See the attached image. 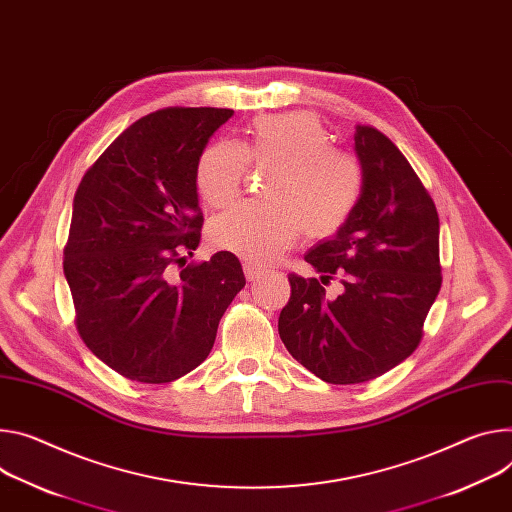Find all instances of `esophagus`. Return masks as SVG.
Returning <instances> with one entry per match:
<instances>
[{
    "mask_svg": "<svg viewBox=\"0 0 512 512\" xmlns=\"http://www.w3.org/2000/svg\"><path fill=\"white\" fill-rule=\"evenodd\" d=\"M243 271H245L247 282H255V280H259V275H261V269H257V267L249 265V263H245V265H243Z\"/></svg>",
    "mask_w": 512,
    "mask_h": 512,
    "instance_id": "1",
    "label": "esophagus"
}]
</instances>
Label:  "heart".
<instances>
[{
	"label": "heart",
	"instance_id": "heart-1",
	"mask_svg": "<svg viewBox=\"0 0 512 512\" xmlns=\"http://www.w3.org/2000/svg\"><path fill=\"white\" fill-rule=\"evenodd\" d=\"M247 163L269 167L263 202H243L216 216L210 243L249 265H267L298 237H329L353 214L363 192L355 157L331 149V136L308 112L259 116L239 145H208L196 165L200 198L214 208L239 196Z\"/></svg>",
	"mask_w": 512,
	"mask_h": 512
}]
</instances>
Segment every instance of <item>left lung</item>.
I'll list each match as a JSON object with an SVG mask.
<instances>
[{
	"mask_svg": "<svg viewBox=\"0 0 512 512\" xmlns=\"http://www.w3.org/2000/svg\"><path fill=\"white\" fill-rule=\"evenodd\" d=\"M353 151L361 200L304 255L318 280L290 275L277 322L290 355L329 384L369 382L402 363L441 290L439 216L421 179L376 128L357 126ZM333 276L344 286L337 297L323 290Z\"/></svg>",
	"mask_w": 512,
	"mask_h": 512,
	"instance_id": "obj_1",
	"label": "left lung"
}]
</instances>
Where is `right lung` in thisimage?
I'll return each mask as SVG.
<instances>
[{
    "mask_svg": "<svg viewBox=\"0 0 512 512\" xmlns=\"http://www.w3.org/2000/svg\"><path fill=\"white\" fill-rule=\"evenodd\" d=\"M235 112L165 108L128 126L87 169L73 200L63 271L77 331L100 361L143 384H167L212 351L243 288L239 259L200 245L196 165ZM182 269L175 272L172 267Z\"/></svg>",
    "mask_w": 512,
    "mask_h": 512,
    "instance_id": "1",
    "label": "right lung"
}]
</instances>
